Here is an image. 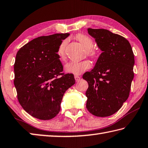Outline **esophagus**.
Wrapping results in <instances>:
<instances>
[{"mask_svg": "<svg viewBox=\"0 0 148 148\" xmlns=\"http://www.w3.org/2000/svg\"><path fill=\"white\" fill-rule=\"evenodd\" d=\"M74 78H75V80H76V82H77V81H79V80L80 79V78H81V77H80L79 76H77V75H75Z\"/></svg>", "mask_w": 148, "mask_h": 148, "instance_id": "esophagus-1", "label": "esophagus"}]
</instances>
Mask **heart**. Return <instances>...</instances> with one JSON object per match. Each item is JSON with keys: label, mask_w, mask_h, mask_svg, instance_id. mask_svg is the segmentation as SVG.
I'll use <instances>...</instances> for the list:
<instances>
[{"label": "heart", "mask_w": 148, "mask_h": 148, "mask_svg": "<svg viewBox=\"0 0 148 148\" xmlns=\"http://www.w3.org/2000/svg\"><path fill=\"white\" fill-rule=\"evenodd\" d=\"M76 39L80 43L83 45L85 48V54L90 58H95L97 56V52L95 49L92 48L94 42L92 39L87 35L79 34L76 36ZM67 40H63L61 42L58 49V55L61 60H65L66 58V46ZM91 67L90 61L87 60L81 61H71L66 64L65 66L66 72L69 73L79 75L83 72L89 69Z\"/></svg>", "instance_id": "b5f03b06"}]
</instances>
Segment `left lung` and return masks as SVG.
I'll use <instances>...</instances> for the list:
<instances>
[{
  "label": "left lung",
  "instance_id": "obj_1",
  "mask_svg": "<svg viewBox=\"0 0 148 148\" xmlns=\"http://www.w3.org/2000/svg\"><path fill=\"white\" fill-rule=\"evenodd\" d=\"M102 52L92 71L83 75L88 82L86 107L99 117L109 116L122 107L130 95L135 58L125 37L105 29L88 28Z\"/></svg>",
  "mask_w": 148,
  "mask_h": 148
}]
</instances>
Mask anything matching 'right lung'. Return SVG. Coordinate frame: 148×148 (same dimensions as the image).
Here are the masks:
<instances>
[{
  "mask_svg": "<svg viewBox=\"0 0 148 148\" xmlns=\"http://www.w3.org/2000/svg\"><path fill=\"white\" fill-rule=\"evenodd\" d=\"M69 34L41 36L18 51L14 63L17 99L25 111L40 120H50L60 111L65 91L75 83L72 74L63 73L58 49Z\"/></svg>",
  "mask_w": 148,
  "mask_h": 148,
  "instance_id": "add662e5",
  "label": "right lung"
}]
</instances>
